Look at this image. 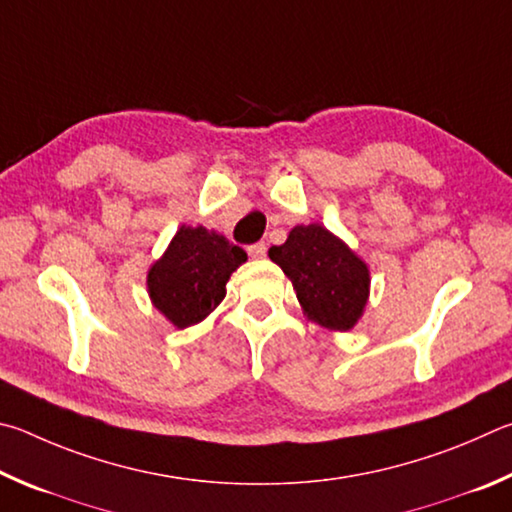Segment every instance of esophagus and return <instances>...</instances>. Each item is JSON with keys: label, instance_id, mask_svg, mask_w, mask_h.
Listing matches in <instances>:
<instances>
[{"label": "esophagus", "instance_id": "obj_1", "mask_svg": "<svg viewBox=\"0 0 512 512\" xmlns=\"http://www.w3.org/2000/svg\"><path fill=\"white\" fill-rule=\"evenodd\" d=\"M247 254H249L251 258H265L267 245H265V242H254V245L247 247Z\"/></svg>", "mask_w": 512, "mask_h": 512}]
</instances>
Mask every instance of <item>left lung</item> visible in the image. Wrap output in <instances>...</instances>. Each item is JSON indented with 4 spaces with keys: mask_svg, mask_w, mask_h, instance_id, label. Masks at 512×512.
Listing matches in <instances>:
<instances>
[{
    "mask_svg": "<svg viewBox=\"0 0 512 512\" xmlns=\"http://www.w3.org/2000/svg\"><path fill=\"white\" fill-rule=\"evenodd\" d=\"M270 258L288 274L310 319L330 330H348L369 299V270L342 240L321 224L294 227L270 247Z\"/></svg>",
    "mask_w": 512,
    "mask_h": 512,
    "instance_id": "1",
    "label": "left lung"
}]
</instances>
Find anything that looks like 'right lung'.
<instances>
[{"instance_id":"obj_1","label":"right lung","mask_w":512,"mask_h":512,"mask_svg":"<svg viewBox=\"0 0 512 512\" xmlns=\"http://www.w3.org/2000/svg\"><path fill=\"white\" fill-rule=\"evenodd\" d=\"M247 254L204 227H182L148 272L155 308L177 328L202 321L227 294V281Z\"/></svg>"}]
</instances>
